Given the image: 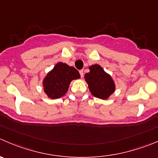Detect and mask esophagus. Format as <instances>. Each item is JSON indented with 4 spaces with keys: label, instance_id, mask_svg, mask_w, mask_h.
<instances>
[{
    "label": "esophagus",
    "instance_id": "1",
    "mask_svg": "<svg viewBox=\"0 0 158 158\" xmlns=\"http://www.w3.org/2000/svg\"><path fill=\"white\" fill-rule=\"evenodd\" d=\"M79 74H80L81 77H83V70H79Z\"/></svg>",
    "mask_w": 158,
    "mask_h": 158
}]
</instances>
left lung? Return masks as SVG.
I'll return each mask as SVG.
<instances>
[{
    "instance_id": "8db88e82",
    "label": "left lung",
    "mask_w": 158,
    "mask_h": 158,
    "mask_svg": "<svg viewBox=\"0 0 158 158\" xmlns=\"http://www.w3.org/2000/svg\"><path fill=\"white\" fill-rule=\"evenodd\" d=\"M90 72L85 75V81L92 94L99 99H106L115 90V84L110 76L99 65L89 67Z\"/></svg>"
}]
</instances>
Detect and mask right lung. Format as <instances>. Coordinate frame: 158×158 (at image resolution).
<instances>
[{
	"mask_svg": "<svg viewBox=\"0 0 158 158\" xmlns=\"http://www.w3.org/2000/svg\"><path fill=\"white\" fill-rule=\"evenodd\" d=\"M79 77L80 75L76 69L59 62L44 79V90L50 98L58 99L65 94L70 82Z\"/></svg>",
	"mask_w": 158,
	"mask_h": 158,
	"instance_id": "obj_1",
	"label": "right lung"
}]
</instances>
